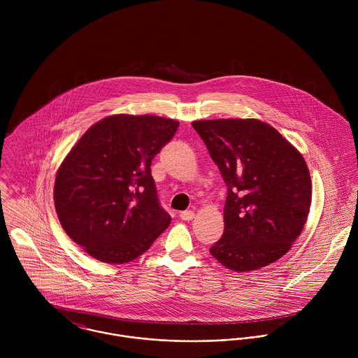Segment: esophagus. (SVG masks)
I'll return each mask as SVG.
<instances>
[{
	"label": "esophagus",
	"instance_id": "1",
	"mask_svg": "<svg viewBox=\"0 0 358 358\" xmlns=\"http://www.w3.org/2000/svg\"><path fill=\"white\" fill-rule=\"evenodd\" d=\"M179 216H180L182 220L189 222V220H192V219L194 217V212H193V210H183V212H180Z\"/></svg>",
	"mask_w": 358,
	"mask_h": 358
}]
</instances>
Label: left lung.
<instances>
[{
  "label": "left lung",
  "instance_id": "1",
  "mask_svg": "<svg viewBox=\"0 0 358 358\" xmlns=\"http://www.w3.org/2000/svg\"><path fill=\"white\" fill-rule=\"evenodd\" d=\"M192 125L227 186L224 231L210 255L237 273L278 260L301 236L310 210L311 179L303 155L255 118Z\"/></svg>",
  "mask_w": 358,
  "mask_h": 358
}]
</instances>
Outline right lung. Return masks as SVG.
<instances>
[{"instance_id": "1", "label": "right lung", "mask_w": 358, "mask_h": 358, "mask_svg": "<svg viewBox=\"0 0 358 358\" xmlns=\"http://www.w3.org/2000/svg\"><path fill=\"white\" fill-rule=\"evenodd\" d=\"M178 127L157 115H108L66 155L56 172L55 208L63 230L88 255L132 262L169 226L150 165Z\"/></svg>"}]
</instances>
